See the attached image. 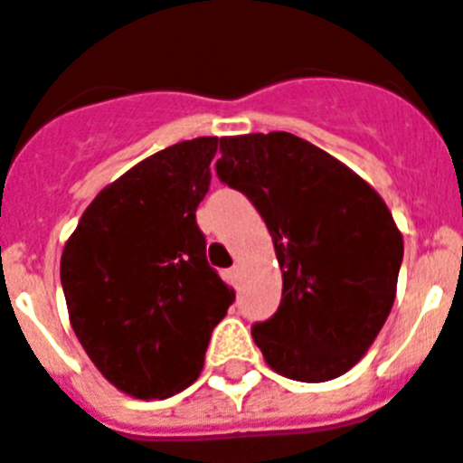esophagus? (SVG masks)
Returning a JSON list of instances; mask_svg holds the SVG:
<instances>
[{
    "instance_id": "esophagus-1",
    "label": "esophagus",
    "mask_w": 463,
    "mask_h": 463,
    "mask_svg": "<svg viewBox=\"0 0 463 463\" xmlns=\"http://www.w3.org/2000/svg\"><path fill=\"white\" fill-rule=\"evenodd\" d=\"M231 282L232 285H240V282H242V266H240V263H235V266L231 268Z\"/></svg>"
}]
</instances>
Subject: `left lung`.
<instances>
[{
    "instance_id": "8db88e82",
    "label": "left lung",
    "mask_w": 463,
    "mask_h": 463,
    "mask_svg": "<svg viewBox=\"0 0 463 463\" xmlns=\"http://www.w3.org/2000/svg\"><path fill=\"white\" fill-rule=\"evenodd\" d=\"M216 174L259 209L282 270V301L251 329L263 360L320 383L363 360L393 308L402 232L351 166L287 131L223 136Z\"/></svg>"
}]
</instances>
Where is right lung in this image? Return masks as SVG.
Returning a JSON list of instances; mask_svg holds the SVG:
<instances>
[{
	"mask_svg": "<svg viewBox=\"0 0 463 463\" xmlns=\"http://www.w3.org/2000/svg\"><path fill=\"white\" fill-rule=\"evenodd\" d=\"M216 147V136H200L131 166L93 197L63 247L70 325L96 370L131 398H172L195 382L235 301L195 223Z\"/></svg>",
	"mask_w": 463,
	"mask_h": 463,
	"instance_id": "1",
	"label": "right lung"
}]
</instances>
